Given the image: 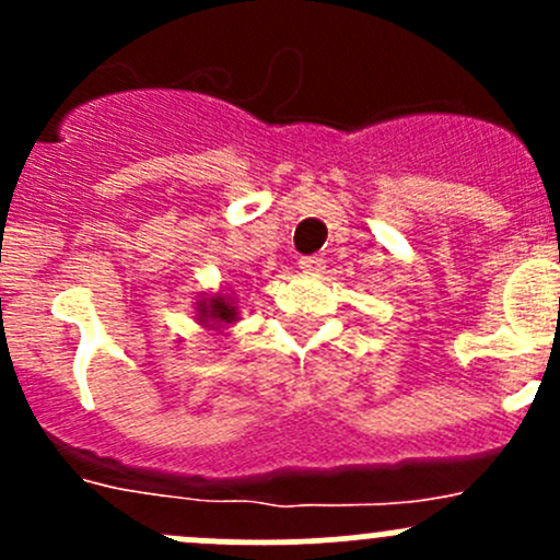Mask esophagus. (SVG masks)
Segmentation results:
<instances>
[{"label":"esophagus","mask_w":560,"mask_h":560,"mask_svg":"<svg viewBox=\"0 0 560 560\" xmlns=\"http://www.w3.org/2000/svg\"><path fill=\"white\" fill-rule=\"evenodd\" d=\"M298 268L303 270V273L308 276H319L322 270H325V262H322V257H301V262H298Z\"/></svg>","instance_id":"1"}]
</instances>
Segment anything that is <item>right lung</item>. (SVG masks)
I'll list each match as a JSON object with an SVG mask.
<instances>
[{"instance_id":"1","label":"right lung","mask_w":560,"mask_h":560,"mask_svg":"<svg viewBox=\"0 0 560 560\" xmlns=\"http://www.w3.org/2000/svg\"><path fill=\"white\" fill-rule=\"evenodd\" d=\"M195 319L202 330H211L222 336L228 327H233L241 319L238 301L230 292H202L195 301Z\"/></svg>"}]
</instances>
